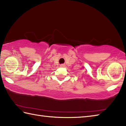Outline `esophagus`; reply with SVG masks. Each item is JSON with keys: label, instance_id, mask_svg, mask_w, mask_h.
<instances>
[{"label": "esophagus", "instance_id": "34e87169", "mask_svg": "<svg viewBox=\"0 0 126 126\" xmlns=\"http://www.w3.org/2000/svg\"><path fill=\"white\" fill-rule=\"evenodd\" d=\"M65 65H64V64H61V65H60V66L61 67H65Z\"/></svg>", "mask_w": 126, "mask_h": 126}]
</instances>
